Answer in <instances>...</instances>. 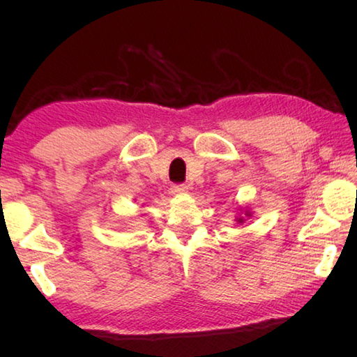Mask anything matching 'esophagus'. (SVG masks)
<instances>
[{"instance_id":"1","label":"esophagus","mask_w":357,"mask_h":357,"mask_svg":"<svg viewBox=\"0 0 357 357\" xmlns=\"http://www.w3.org/2000/svg\"><path fill=\"white\" fill-rule=\"evenodd\" d=\"M187 192V185L184 184H173L172 185V193L174 195H179V193H185Z\"/></svg>"}]
</instances>
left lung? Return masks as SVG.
I'll return each mask as SVG.
<instances>
[{"mask_svg":"<svg viewBox=\"0 0 357 357\" xmlns=\"http://www.w3.org/2000/svg\"><path fill=\"white\" fill-rule=\"evenodd\" d=\"M245 215H250V214H249V213H247V214H245ZM236 220H238V222H239V223H243V222H244V220H245V219H244V217H238V219H236Z\"/></svg>","mask_w":357,"mask_h":357,"instance_id":"1","label":"left lung"}]
</instances>
